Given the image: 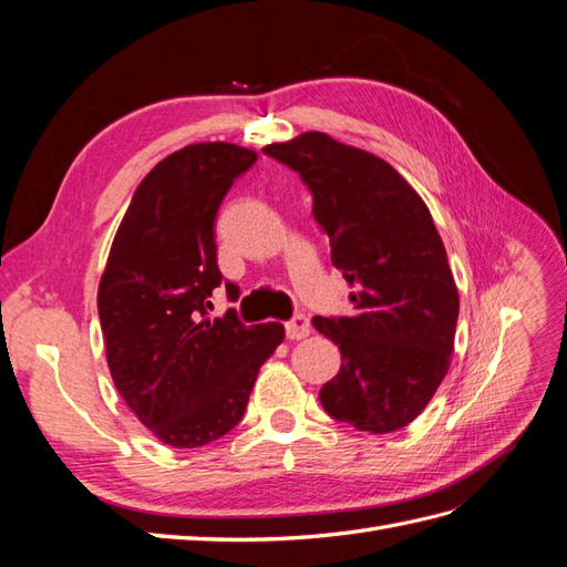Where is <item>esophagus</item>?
Masks as SVG:
<instances>
[{
	"mask_svg": "<svg viewBox=\"0 0 567 567\" xmlns=\"http://www.w3.org/2000/svg\"><path fill=\"white\" fill-rule=\"evenodd\" d=\"M312 326H310V319H307L305 315H296L290 321H286V336L290 340H302L310 336Z\"/></svg>",
	"mask_w": 567,
	"mask_h": 567,
	"instance_id": "esophagus-1",
	"label": "esophagus"
}]
</instances>
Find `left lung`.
Masks as SVG:
<instances>
[{
    "mask_svg": "<svg viewBox=\"0 0 567 567\" xmlns=\"http://www.w3.org/2000/svg\"><path fill=\"white\" fill-rule=\"evenodd\" d=\"M262 151L310 186L331 262L354 288L348 317L312 319L342 357L319 400L357 431H400L433 400L454 352L458 290L431 210L390 163L323 132Z\"/></svg>",
    "mask_w": 567,
    "mask_h": 567,
    "instance_id": "1",
    "label": "left lung"
}]
</instances>
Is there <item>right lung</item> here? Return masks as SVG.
<instances>
[{"mask_svg":"<svg viewBox=\"0 0 567 567\" xmlns=\"http://www.w3.org/2000/svg\"><path fill=\"white\" fill-rule=\"evenodd\" d=\"M257 161L227 142L169 153L136 186L99 281L106 362L120 398L161 442L203 447L241 421L257 371L286 336L277 321L208 317L219 286L215 215ZM236 300L238 288L227 284Z\"/></svg>","mask_w":567,"mask_h":567,"instance_id":"add662e5","label":"right lung"}]
</instances>
